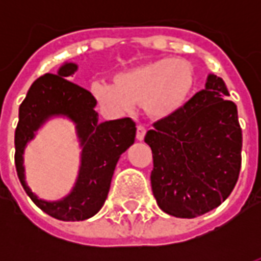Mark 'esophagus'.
Returning a JSON list of instances; mask_svg holds the SVG:
<instances>
[{"mask_svg": "<svg viewBox=\"0 0 261 261\" xmlns=\"http://www.w3.org/2000/svg\"><path fill=\"white\" fill-rule=\"evenodd\" d=\"M145 133H147L145 127L138 125V127H137V134H136L137 140H138V141H142V140H144V137H145Z\"/></svg>", "mask_w": 261, "mask_h": 261, "instance_id": "34e87169", "label": "esophagus"}]
</instances>
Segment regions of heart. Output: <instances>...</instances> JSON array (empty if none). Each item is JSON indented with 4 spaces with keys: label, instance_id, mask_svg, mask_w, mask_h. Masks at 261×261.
I'll return each instance as SVG.
<instances>
[{
    "label": "heart",
    "instance_id": "b5f03b06",
    "mask_svg": "<svg viewBox=\"0 0 261 261\" xmlns=\"http://www.w3.org/2000/svg\"><path fill=\"white\" fill-rule=\"evenodd\" d=\"M196 69L185 59H158L121 71L113 84L96 82L92 95L100 108L112 114L142 106L149 119L165 121L179 114L192 97Z\"/></svg>",
    "mask_w": 261,
    "mask_h": 261
}]
</instances>
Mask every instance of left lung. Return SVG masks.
<instances>
[{
	"mask_svg": "<svg viewBox=\"0 0 261 261\" xmlns=\"http://www.w3.org/2000/svg\"><path fill=\"white\" fill-rule=\"evenodd\" d=\"M217 75L175 117L156 121L145 136L152 149L151 186L164 213L196 218L224 202L242 164L238 109Z\"/></svg>",
	"mask_w": 261,
	"mask_h": 261,
	"instance_id": "left-lung-1",
	"label": "left lung"
}]
</instances>
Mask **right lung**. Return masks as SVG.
Segmentation results:
<instances>
[{"label": "right lung", "instance_id": "add662e5", "mask_svg": "<svg viewBox=\"0 0 261 261\" xmlns=\"http://www.w3.org/2000/svg\"><path fill=\"white\" fill-rule=\"evenodd\" d=\"M75 63H64L57 74L37 78L19 106L15 130V166L22 186L42 211L60 221H84L99 213L108 198L116 165L136 140V123L128 117L99 121L96 100L91 92L69 82ZM53 117H65L75 125L80 141L81 164L73 190L61 200L39 199L24 180L23 152L37 130Z\"/></svg>", "mask_w": 261, "mask_h": 261}]
</instances>
